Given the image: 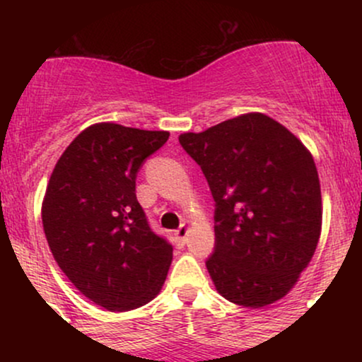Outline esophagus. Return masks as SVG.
<instances>
[{"mask_svg":"<svg viewBox=\"0 0 362 362\" xmlns=\"http://www.w3.org/2000/svg\"><path fill=\"white\" fill-rule=\"evenodd\" d=\"M187 233H189V228L185 226V224H182L178 230H175V240L178 245H184L185 243V238H187Z\"/></svg>","mask_w":362,"mask_h":362,"instance_id":"obj_1","label":"esophagus"}]
</instances>
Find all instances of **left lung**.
<instances>
[{"mask_svg": "<svg viewBox=\"0 0 362 362\" xmlns=\"http://www.w3.org/2000/svg\"><path fill=\"white\" fill-rule=\"evenodd\" d=\"M185 149L214 199V250L206 267L235 305L262 308L296 284L317 250L322 194L310 151L264 114L185 132Z\"/></svg>", "mask_w": 362, "mask_h": 362, "instance_id": "left-lung-1", "label": "left lung"}]
</instances>
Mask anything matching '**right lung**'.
Wrapping results in <instances>:
<instances>
[{
	"label": "right lung",
	"mask_w": 362,
	"mask_h": 362,
	"mask_svg": "<svg viewBox=\"0 0 362 362\" xmlns=\"http://www.w3.org/2000/svg\"><path fill=\"white\" fill-rule=\"evenodd\" d=\"M168 136L90 126L62 153L45 190L42 223L54 259L74 288L109 311L146 305L167 279L173 247L149 226L136 177Z\"/></svg>",
	"instance_id": "1"
}]
</instances>
